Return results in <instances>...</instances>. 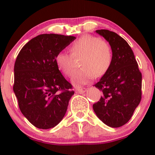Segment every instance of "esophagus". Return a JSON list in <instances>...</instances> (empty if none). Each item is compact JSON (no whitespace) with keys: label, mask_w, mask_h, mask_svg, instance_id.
Wrapping results in <instances>:
<instances>
[{"label":"esophagus","mask_w":155,"mask_h":155,"mask_svg":"<svg viewBox=\"0 0 155 155\" xmlns=\"http://www.w3.org/2000/svg\"><path fill=\"white\" fill-rule=\"evenodd\" d=\"M85 91H86V89L85 88H77L76 90V92L78 94H82Z\"/></svg>","instance_id":"1"}]
</instances>
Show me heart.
<instances>
[{"label":"heart","mask_w":155,"mask_h":155,"mask_svg":"<svg viewBox=\"0 0 155 155\" xmlns=\"http://www.w3.org/2000/svg\"><path fill=\"white\" fill-rule=\"evenodd\" d=\"M70 54L61 51L55 56L58 70L68 77H71L76 70L74 58H79L81 69L75 73L72 82L76 86L85 85L94 76L101 77L109 71L113 54L107 40L95 36L85 34L73 42L70 47Z\"/></svg>","instance_id":"heart-1"}]
</instances>
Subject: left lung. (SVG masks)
Returning a JSON list of instances; mask_svg holds the SVG:
<instances>
[{
  "label": "left lung",
  "mask_w": 155,
  "mask_h": 155,
  "mask_svg": "<svg viewBox=\"0 0 155 155\" xmlns=\"http://www.w3.org/2000/svg\"><path fill=\"white\" fill-rule=\"evenodd\" d=\"M96 32L109 42L113 59L109 71L94 85L103 95L93 109L104 124L119 127L128 122L141 101L142 73L125 40L109 30Z\"/></svg>",
  "instance_id": "1"
}]
</instances>
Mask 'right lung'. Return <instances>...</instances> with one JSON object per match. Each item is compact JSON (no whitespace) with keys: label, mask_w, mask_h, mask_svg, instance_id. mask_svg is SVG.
<instances>
[{"label":"right lung","mask_w":155,"mask_h":155,"mask_svg":"<svg viewBox=\"0 0 155 155\" xmlns=\"http://www.w3.org/2000/svg\"><path fill=\"white\" fill-rule=\"evenodd\" d=\"M75 39L73 36L40 34L28 42L17 56L13 91L21 113L36 127H54L66 113L74 91L54 58Z\"/></svg>","instance_id":"right-lung-1"}]
</instances>
